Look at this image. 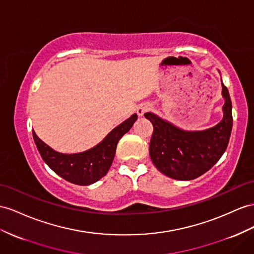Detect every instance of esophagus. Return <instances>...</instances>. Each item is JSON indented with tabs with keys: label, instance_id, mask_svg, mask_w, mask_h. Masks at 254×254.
<instances>
[{
	"label": "esophagus",
	"instance_id": "1",
	"mask_svg": "<svg viewBox=\"0 0 254 254\" xmlns=\"http://www.w3.org/2000/svg\"><path fill=\"white\" fill-rule=\"evenodd\" d=\"M149 109H150V106L147 105V104H140V105L137 107V110H136V112H137L138 116L141 117V116H144V114L146 112H148Z\"/></svg>",
	"mask_w": 254,
	"mask_h": 254
}]
</instances>
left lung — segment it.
<instances>
[{"label": "left lung", "mask_w": 254, "mask_h": 254, "mask_svg": "<svg viewBox=\"0 0 254 254\" xmlns=\"http://www.w3.org/2000/svg\"><path fill=\"white\" fill-rule=\"evenodd\" d=\"M221 84L223 118L210 128L185 131L155 114H145L153 126L149 154L155 167L165 176L177 180L197 178L209 171L226 150L233 127L232 102L222 80Z\"/></svg>", "instance_id": "8db88e82"}]
</instances>
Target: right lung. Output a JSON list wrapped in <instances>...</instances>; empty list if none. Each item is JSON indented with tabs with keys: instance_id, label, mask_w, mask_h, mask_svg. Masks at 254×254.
<instances>
[{
	"instance_id": "1",
	"label": "right lung",
	"mask_w": 254,
	"mask_h": 254,
	"mask_svg": "<svg viewBox=\"0 0 254 254\" xmlns=\"http://www.w3.org/2000/svg\"><path fill=\"white\" fill-rule=\"evenodd\" d=\"M136 120L137 115L134 114L109 132L100 144L79 153L58 152L38 138L34 131L33 138L44 162L56 174L71 184L89 186L107 174L115 158L117 144Z\"/></svg>"
}]
</instances>
